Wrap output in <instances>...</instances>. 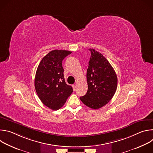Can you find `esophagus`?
Masks as SVG:
<instances>
[{"mask_svg":"<svg viewBox=\"0 0 153 153\" xmlns=\"http://www.w3.org/2000/svg\"><path fill=\"white\" fill-rule=\"evenodd\" d=\"M72 86H73V90L75 91V90H76V85H72Z\"/></svg>","mask_w":153,"mask_h":153,"instance_id":"obj_1","label":"esophagus"}]
</instances>
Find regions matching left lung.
Masks as SVG:
<instances>
[{
  "label": "left lung",
  "instance_id": "1",
  "mask_svg": "<svg viewBox=\"0 0 153 153\" xmlns=\"http://www.w3.org/2000/svg\"><path fill=\"white\" fill-rule=\"evenodd\" d=\"M91 57L87 69L88 91L80 97L87 106L97 110L107 104L114 96L117 86L114 70L107 59L94 49H89Z\"/></svg>",
  "mask_w": 153,
  "mask_h": 153
}]
</instances>
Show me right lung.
Listing matches in <instances>:
<instances>
[{"mask_svg":"<svg viewBox=\"0 0 153 153\" xmlns=\"http://www.w3.org/2000/svg\"><path fill=\"white\" fill-rule=\"evenodd\" d=\"M71 53L55 50L42 59L37 67L34 86L41 102L53 110L62 108L73 91L65 81L62 60Z\"/></svg>","mask_w":153,"mask_h":153,"instance_id":"right-lung-1","label":"right lung"}]
</instances>
